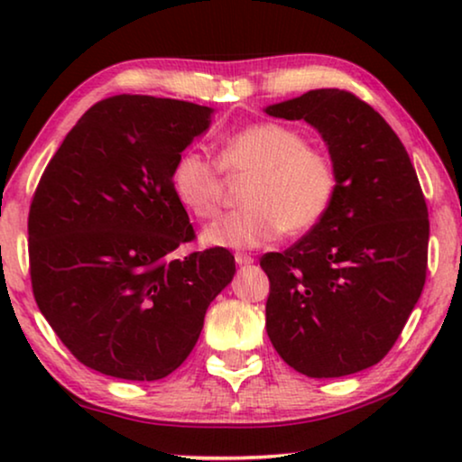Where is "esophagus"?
<instances>
[{"label": "esophagus", "mask_w": 462, "mask_h": 462, "mask_svg": "<svg viewBox=\"0 0 462 462\" xmlns=\"http://www.w3.org/2000/svg\"><path fill=\"white\" fill-rule=\"evenodd\" d=\"M236 263L242 264V267H245V264L254 263V256H250V254H236Z\"/></svg>", "instance_id": "34e87169"}]
</instances>
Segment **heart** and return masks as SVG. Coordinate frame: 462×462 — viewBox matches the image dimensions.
I'll return each instance as SVG.
<instances>
[{"label": "heart", "instance_id": "b5f03b06", "mask_svg": "<svg viewBox=\"0 0 462 462\" xmlns=\"http://www.w3.org/2000/svg\"><path fill=\"white\" fill-rule=\"evenodd\" d=\"M225 172L252 174L244 187L242 210L226 214L201 233L206 245L258 248L282 231L305 233L326 217L337 191L332 162L307 147V138L283 124H254L225 138L220 147ZM170 187L195 218L217 217L223 195L220 170L199 151L176 157Z\"/></svg>", "mask_w": 462, "mask_h": 462}]
</instances>
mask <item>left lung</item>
I'll use <instances>...</instances> for the list:
<instances>
[{
	"label": "left lung",
	"mask_w": 462,
	"mask_h": 462,
	"mask_svg": "<svg viewBox=\"0 0 462 462\" xmlns=\"http://www.w3.org/2000/svg\"><path fill=\"white\" fill-rule=\"evenodd\" d=\"M305 119L337 176L326 217L286 252H269L267 334L300 374L338 378L387 356L420 299L429 214L408 151L351 92L324 88L264 106Z\"/></svg>",
	"instance_id": "8db88e82"
}]
</instances>
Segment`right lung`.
Here are the masks:
<instances>
[{
  "label": "right lung",
  "mask_w": 462,
  "mask_h": 462,
  "mask_svg": "<svg viewBox=\"0 0 462 462\" xmlns=\"http://www.w3.org/2000/svg\"><path fill=\"white\" fill-rule=\"evenodd\" d=\"M210 106L113 97L88 109L50 160L29 210L37 307L88 368L160 381L198 343L236 258L191 242L170 187L174 162L212 124Z\"/></svg>",
  "instance_id": "1"
}]
</instances>
